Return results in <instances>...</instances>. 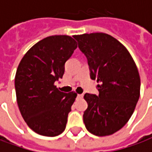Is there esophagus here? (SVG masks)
Wrapping results in <instances>:
<instances>
[{
	"instance_id": "esophagus-1",
	"label": "esophagus",
	"mask_w": 152,
	"mask_h": 152,
	"mask_svg": "<svg viewBox=\"0 0 152 152\" xmlns=\"http://www.w3.org/2000/svg\"><path fill=\"white\" fill-rule=\"evenodd\" d=\"M83 97H84L83 94H78V95H77V98H78V99H82Z\"/></svg>"
}]
</instances>
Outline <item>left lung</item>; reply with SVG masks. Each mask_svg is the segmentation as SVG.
<instances>
[{
	"mask_svg": "<svg viewBox=\"0 0 152 152\" xmlns=\"http://www.w3.org/2000/svg\"><path fill=\"white\" fill-rule=\"evenodd\" d=\"M88 59L91 78L99 83V94L86 93L88 107L83 119L87 130L103 137L115 134L130 119L140 96V76L125 47L102 32L75 35Z\"/></svg>",
	"mask_w": 152,
	"mask_h": 152,
	"instance_id": "left-lung-1",
	"label": "left lung"
}]
</instances>
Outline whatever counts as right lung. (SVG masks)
<instances>
[{"mask_svg":"<svg viewBox=\"0 0 152 152\" xmlns=\"http://www.w3.org/2000/svg\"><path fill=\"white\" fill-rule=\"evenodd\" d=\"M77 48L72 37L55 35L28 50L15 78L16 99L22 116L35 133L54 137L62 134L77 94H64L54 83L64 74V64Z\"/></svg>","mask_w":152,"mask_h":152,"instance_id":"obj_1","label":"right lung"}]
</instances>
